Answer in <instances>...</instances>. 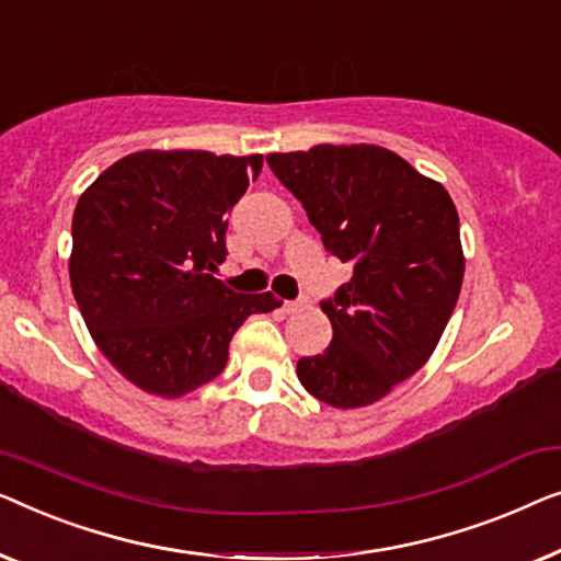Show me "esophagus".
Masks as SVG:
<instances>
[{
  "label": "esophagus",
  "instance_id": "esophagus-1",
  "mask_svg": "<svg viewBox=\"0 0 561 561\" xmlns=\"http://www.w3.org/2000/svg\"><path fill=\"white\" fill-rule=\"evenodd\" d=\"M299 307H302V302H297V299H295V302H284V310H287V312H297Z\"/></svg>",
  "mask_w": 561,
  "mask_h": 561
}]
</instances>
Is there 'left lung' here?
<instances>
[{
	"instance_id": "obj_1",
	"label": "left lung",
	"mask_w": 561,
	"mask_h": 561,
	"mask_svg": "<svg viewBox=\"0 0 561 561\" xmlns=\"http://www.w3.org/2000/svg\"><path fill=\"white\" fill-rule=\"evenodd\" d=\"M266 162L302 203L328 254L353 266L351 282L320 302L333 341L297 360V378L330 407L374 404L427 363L460 297L455 203L376 145H318Z\"/></svg>"
}]
</instances>
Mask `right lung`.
<instances>
[{
    "label": "right lung",
    "instance_id": "right-lung-1",
    "mask_svg": "<svg viewBox=\"0 0 561 561\" xmlns=\"http://www.w3.org/2000/svg\"><path fill=\"white\" fill-rule=\"evenodd\" d=\"M262 162L145 149L78 198L70 287L101 353L141 391L175 399L213 381L243 320L282 305L213 277L228 254V213Z\"/></svg>",
    "mask_w": 561,
    "mask_h": 561
}]
</instances>
